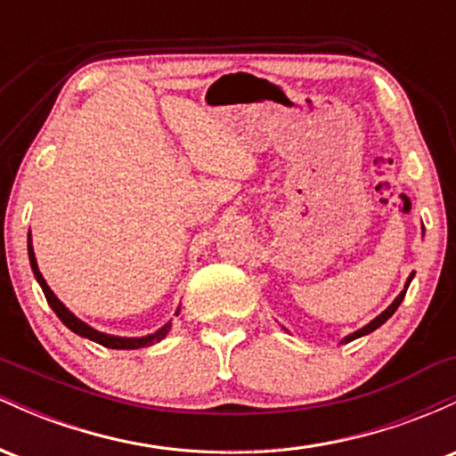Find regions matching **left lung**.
Segmentation results:
<instances>
[{
    "mask_svg": "<svg viewBox=\"0 0 456 456\" xmlns=\"http://www.w3.org/2000/svg\"><path fill=\"white\" fill-rule=\"evenodd\" d=\"M422 233H425V227H422ZM413 274H416V272H411V274H410V279L405 281V287H403V291H401V294L395 297V302H392V305H390L388 308H386L384 313H379V315L375 317L373 322H369V323H366L364 328H360V330H355V332L347 334V337H345L341 343L355 341V338L364 337V334H370V332H373V330H378V328L381 326V323H386V322H388V319H390L392 315H395V311H396V308H399V305H401V302H403V297H405V294H407V287H410V282H411V279H413Z\"/></svg>",
    "mask_w": 456,
    "mask_h": 456,
    "instance_id": "8db88e82",
    "label": "left lung"
}]
</instances>
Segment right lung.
<instances>
[{
  "mask_svg": "<svg viewBox=\"0 0 456 456\" xmlns=\"http://www.w3.org/2000/svg\"><path fill=\"white\" fill-rule=\"evenodd\" d=\"M28 255H29L31 270H34V276H36V281H38V285L43 287L45 297H46V302H49V306L53 308L55 315L61 319V323H64L66 328H70L75 334H78V337L90 338V341L102 345V347H109V349H139V347H150V345L162 341V338L169 334L171 322H167L165 326H162L160 330H156L154 334H148V337H113V334L98 332L96 328L87 326L86 322H81V319H78L75 313L70 311V308H66L64 302H61L60 297H57L53 291H51V287L46 285L45 276L40 274V270H38V261H36L34 246H31V232H29V238H28ZM177 313H180V308L175 311V315H177Z\"/></svg>",
  "mask_w": 456,
  "mask_h": 456,
  "instance_id": "add662e5",
  "label": "right lung"
}]
</instances>
